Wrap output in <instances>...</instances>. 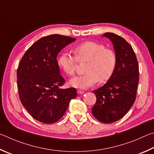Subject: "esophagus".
<instances>
[{
	"label": "esophagus",
	"mask_w": 154,
	"mask_h": 154,
	"mask_svg": "<svg viewBox=\"0 0 154 154\" xmlns=\"http://www.w3.org/2000/svg\"><path fill=\"white\" fill-rule=\"evenodd\" d=\"M77 92H78V93H79V94H83V93H85L84 91H82V90H80V89L78 90V91H77Z\"/></svg>",
	"instance_id": "1"
}]
</instances>
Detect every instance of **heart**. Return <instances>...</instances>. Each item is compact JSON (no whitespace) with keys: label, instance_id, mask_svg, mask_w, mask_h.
<instances>
[{"label":"heart","instance_id":"heart-1","mask_svg":"<svg viewBox=\"0 0 154 154\" xmlns=\"http://www.w3.org/2000/svg\"><path fill=\"white\" fill-rule=\"evenodd\" d=\"M74 57L63 53L59 57L58 66L65 74L74 75L78 62H87L86 74L75 76L69 80V85L75 88H87L99 81L105 83L114 75L117 66L118 57L112 48H106L102 43L86 41L73 48Z\"/></svg>","mask_w":154,"mask_h":154}]
</instances>
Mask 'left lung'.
Instances as JSON below:
<instances>
[{"mask_svg":"<svg viewBox=\"0 0 154 154\" xmlns=\"http://www.w3.org/2000/svg\"><path fill=\"white\" fill-rule=\"evenodd\" d=\"M103 36L113 42L118 63L111 79L103 87L93 91L97 100L92 113L100 122L112 123L121 119L135 101L139 64L133 47L125 38L110 32Z\"/></svg>","mask_w":154,"mask_h":154,"instance_id":"left-lung-1","label":"left lung"}]
</instances>
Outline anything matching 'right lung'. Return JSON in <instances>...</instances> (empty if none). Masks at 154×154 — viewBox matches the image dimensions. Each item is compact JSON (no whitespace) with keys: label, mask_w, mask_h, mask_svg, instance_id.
<instances>
[{"label":"right lung","mask_w":154,"mask_h":154,"mask_svg":"<svg viewBox=\"0 0 154 154\" xmlns=\"http://www.w3.org/2000/svg\"><path fill=\"white\" fill-rule=\"evenodd\" d=\"M74 38L52 34L38 40L24 53L17 70L20 99L35 120L52 124L64 115L77 97L75 88L63 89L57 55Z\"/></svg>","instance_id":"obj_1"}]
</instances>
